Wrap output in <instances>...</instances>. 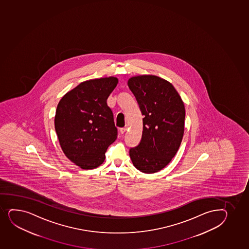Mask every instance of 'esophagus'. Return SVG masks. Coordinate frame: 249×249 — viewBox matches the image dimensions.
<instances>
[{
  "mask_svg": "<svg viewBox=\"0 0 249 249\" xmlns=\"http://www.w3.org/2000/svg\"><path fill=\"white\" fill-rule=\"evenodd\" d=\"M127 127H128V126H124V127H122V128H120L121 133H122V134L125 133V132H126V130H127Z\"/></svg>",
  "mask_w": 249,
  "mask_h": 249,
  "instance_id": "esophagus-1",
  "label": "esophagus"
}]
</instances>
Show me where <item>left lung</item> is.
<instances>
[{"instance_id":"obj_1","label":"left lung","mask_w":249,"mask_h":249,"mask_svg":"<svg viewBox=\"0 0 249 249\" xmlns=\"http://www.w3.org/2000/svg\"><path fill=\"white\" fill-rule=\"evenodd\" d=\"M128 86L144 116L142 140L130 149V157L142 173H156L171 161L181 144L184 105L173 85L155 75L131 77Z\"/></svg>"}]
</instances>
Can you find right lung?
Masks as SVG:
<instances>
[{
	"label": "right lung",
	"instance_id": "right-lung-1",
	"mask_svg": "<svg viewBox=\"0 0 249 249\" xmlns=\"http://www.w3.org/2000/svg\"><path fill=\"white\" fill-rule=\"evenodd\" d=\"M118 84L115 77L80 83L62 97L56 107L55 129L63 152L81 169L97 168L118 136L107 99Z\"/></svg>",
	"mask_w": 249,
	"mask_h": 249
}]
</instances>
